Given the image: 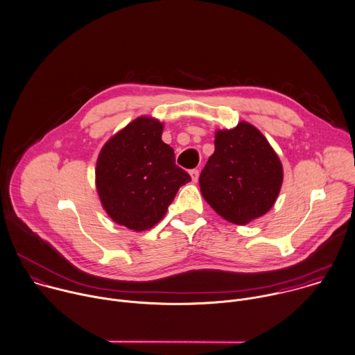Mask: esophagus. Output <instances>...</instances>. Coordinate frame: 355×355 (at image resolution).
<instances>
[{
    "label": "esophagus",
    "instance_id": "1",
    "mask_svg": "<svg viewBox=\"0 0 355 355\" xmlns=\"http://www.w3.org/2000/svg\"><path fill=\"white\" fill-rule=\"evenodd\" d=\"M190 176H191V180L196 183V182L198 180V176H200L198 169H191V171H190Z\"/></svg>",
    "mask_w": 355,
    "mask_h": 355
}]
</instances>
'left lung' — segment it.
<instances>
[{"label":"left lung","mask_w":355,"mask_h":355,"mask_svg":"<svg viewBox=\"0 0 355 355\" xmlns=\"http://www.w3.org/2000/svg\"><path fill=\"white\" fill-rule=\"evenodd\" d=\"M215 151L200 175V190L227 222L247 225L276 202L283 166L265 136L251 123L215 132Z\"/></svg>","instance_id":"1"}]
</instances>
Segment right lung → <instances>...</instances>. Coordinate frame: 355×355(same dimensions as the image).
Here are the masks:
<instances>
[{
	"label": "right lung",
	"instance_id": "right-lung-1",
	"mask_svg": "<svg viewBox=\"0 0 355 355\" xmlns=\"http://www.w3.org/2000/svg\"><path fill=\"white\" fill-rule=\"evenodd\" d=\"M164 123L139 116L101 148L96 189L103 208L118 225L135 232L155 226L178 190L191 180L175 164V153L162 141Z\"/></svg>",
	"mask_w": 355,
	"mask_h": 355
}]
</instances>
